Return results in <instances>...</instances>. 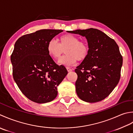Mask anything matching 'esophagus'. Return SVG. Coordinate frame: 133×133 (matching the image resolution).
Instances as JSON below:
<instances>
[{
    "instance_id": "34e87169",
    "label": "esophagus",
    "mask_w": 133,
    "mask_h": 133,
    "mask_svg": "<svg viewBox=\"0 0 133 133\" xmlns=\"http://www.w3.org/2000/svg\"><path fill=\"white\" fill-rule=\"evenodd\" d=\"M66 69H67V70H68V72H71L72 70V69L70 68H69V67H66Z\"/></svg>"
}]
</instances>
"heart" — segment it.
Wrapping results in <instances>:
<instances>
[{
	"label": "heart",
	"mask_w": 133,
	"mask_h": 133,
	"mask_svg": "<svg viewBox=\"0 0 133 133\" xmlns=\"http://www.w3.org/2000/svg\"><path fill=\"white\" fill-rule=\"evenodd\" d=\"M65 55L58 59V63L64 65H72L77 61L84 59L88 56L89 48L88 45L83 41H80L77 37L71 34L61 36L59 43L55 39H51L48 44V51L54 58H58L63 53L64 49Z\"/></svg>",
	"instance_id": "heart-1"
}]
</instances>
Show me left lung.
Listing matches in <instances>:
<instances>
[{
    "label": "left lung",
    "mask_w": 133,
    "mask_h": 133,
    "mask_svg": "<svg viewBox=\"0 0 133 133\" xmlns=\"http://www.w3.org/2000/svg\"><path fill=\"white\" fill-rule=\"evenodd\" d=\"M85 37L88 56L75 69L76 91L82 101L95 103L107 97L117 85L123 58L116 42L98 29L67 31Z\"/></svg>",
    "instance_id": "8db88e82"
}]
</instances>
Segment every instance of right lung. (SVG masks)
<instances>
[{"mask_svg": "<svg viewBox=\"0 0 133 133\" xmlns=\"http://www.w3.org/2000/svg\"><path fill=\"white\" fill-rule=\"evenodd\" d=\"M61 30L43 29L16 41L11 56L14 80L23 95L37 103L52 101L68 71L58 66L48 51V44Z\"/></svg>", "mask_w": 133, "mask_h": 133, "instance_id": "add662e5", "label": "right lung"}]
</instances>
